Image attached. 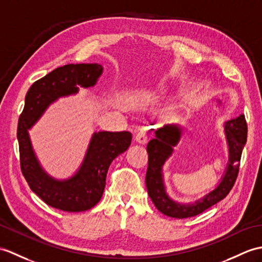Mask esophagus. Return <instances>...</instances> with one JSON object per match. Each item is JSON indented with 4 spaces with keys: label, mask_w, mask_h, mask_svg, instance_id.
Segmentation results:
<instances>
[{
    "label": "esophagus",
    "mask_w": 262,
    "mask_h": 262,
    "mask_svg": "<svg viewBox=\"0 0 262 262\" xmlns=\"http://www.w3.org/2000/svg\"><path fill=\"white\" fill-rule=\"evenodd\" d=\"M135 139H136V142L137 143H141V144H145V143H147V141H148V135H147V133H146V130H139L137 134H136V137H135Z\"/></svg>",
    "instance_id": "34e87169"
}]
</instances>
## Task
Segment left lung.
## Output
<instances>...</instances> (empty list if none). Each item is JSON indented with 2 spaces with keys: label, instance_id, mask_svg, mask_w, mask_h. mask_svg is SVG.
Segmentation results:
<instances>
[{
  "label": "left lung",
  "instance_id": "8db88e82",
  "mask_svg": "<svg viewBox=\"0 0 262 262\" xmlns=\"http://www.w3.org/2000/svg\"><path fill=\"white\" fill-rule=\"evenodd\" d=\"M226 130L230 151V163L226 175L214 191L195 203L187 205L176 203L166 195L162 179V166L172 154L173 146L178 144L181 129L178 126L165 125L155 132L156 137L147 145L148 167L146 172V187L149 198L163 214L176 219L195 216L220 202L232 190L239 174L242 149L247 142L248 125L246 117L240 115L239 117L229 120L226 124Z\"/></svg>",
  "mask_w": 262,
  "mask_h": 262
}]
</instances>
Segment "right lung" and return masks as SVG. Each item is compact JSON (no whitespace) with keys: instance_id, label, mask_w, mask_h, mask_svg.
<instances>
[{"instance_id":"add662e5","label":"right lung","mask_w":262,"mask_h":262,"mask_svg":"<svg viewBox=\"0 0 262 262\" xmlns=\"http://www.w3.org/2000/svg\"><path fill=\"white\" fill-rule=\"evenodd\" d=\"M102 72L98 63L66 64L32 83L17 123L21 171L30 188L42 201L67 212L87 211L99 202L112 162L132 143L129 132H99L91 139L79 172L68 181H54L42 171L28 135L48 105L60 96L77 93L78 87L94 86Z\"/></svg>"}]
</instances>
